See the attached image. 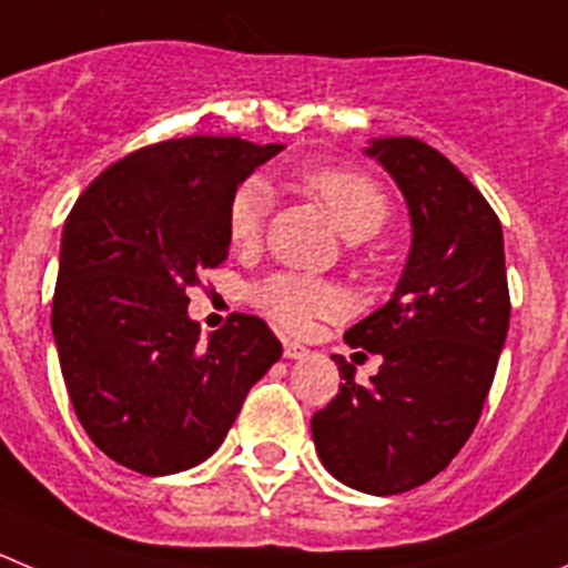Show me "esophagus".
Segmentation results:
<instances>
[{"mask_svg":"<svg viewBox=\"0 0 568 568\" xmlns=\"http://www.w3.org/2000/svg\"><path fill=\"white\" fill-rule=\"evenodd\" d=\"M306 354H310V348H304V345L284 339V356H287V359H304Z\"/></svg>","mask_w":568,"mask_h":568,"instance_id":"1","label":"esophagus"}]
</instances>
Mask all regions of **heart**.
I'll list each match as a JSON object with an SVG mask.
<instances>
[{"mask_svg": "<svg viewBox=\"0 0 568 568\" xmlns=\"http://www.w3.org/2000/svg\"><path fill=\"white\" fill-rule=\"evenodd\" d=\"M306 192L321 200L334 225L348 240H368L385 225L390 200L368 175L343 166H310L301 172ZM270 206V189L262 178H247L234 189L225 209V234L234 247H247L262 234ZM253 304L287 332H301L312 317L326 315L337 295L323 281L298 273H273L253 287Z\"/></svg>", "mask_w": 568, "mask_h": 568, "instance_id": "b5f03b06", "label": "heart"}]
</instances>
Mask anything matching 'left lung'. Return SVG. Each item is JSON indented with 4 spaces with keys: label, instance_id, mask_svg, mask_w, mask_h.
Segmentation results:
<instances>
[{
    "label": "left lung",
    "instance_id": "1",
    "mask_svg": "<svg viewBox=\"0 0 568 568\" xmlns=\"http://www.w3.org/2000/svg\"><path fill=\"white\" fill-rule=\"evenodd\" d=\"M402 189L413 247L396 293L345 332L382 354L371 385L334 354L343 385L312 415L323 466L348 488L393 496L429 483L471 437L510 323L501 223L479 189L426 142L365 150Z\"/></svg>",
    "mask_w": 568,
    "mask_h": 568
}]
</instances>
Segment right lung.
I'll list each match as a JSON object with an SVG mask.
<instances>
[{
  "label": "right lung",
  "mask_w": 568,
  "mask_h": 568,
  "mask_svg": "<svg viewBox=\"0 0 568 568\" xmlns=\"http://www.w3.org/2000/svg\"><path fill=\"white\" fill-rule=\"evenodd\" d=\"M278 150L236 136L150 144L69 212L52 334L78 420L119 466L164 477L212 457L278 362L262 317L234 312L200 345L186 315V290L229 256L231 194Z\"/></svg>",
  "instance_id": "right-lung-1"
}]
</instances>
